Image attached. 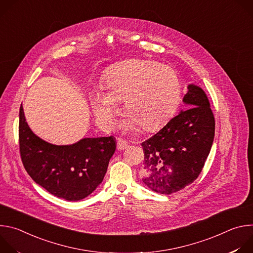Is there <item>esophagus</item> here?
Wrapping results in <instances>:
<instances>
[{"label": "esophagus", "instance_id": "1", "mask_svg": "<svg viewBox=\"0 0 253 253\" xmlns=\"http://www.w3.org/2000/svg\"><path fill=\"white\" fill-rule=\"evenodd\" d=\"M117 147L120 150H124L128 147V142L122 138H118L117 139Z\"/></svg>", "mask_w": 253, "mask_h": 253}]
</instances>
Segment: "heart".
I'll use <instances>...</instances> for the list:
<instances>
[{"label":"heart","instance_id":"heart-1","mask_svg":"<svg viewBox=\"0 0 253 253\" xmlns=\"http://www.w3.org/2000/svg\"><path fill=\"white\" fill-rule=\"evenodd\" d=\"M106 93L94 90L91 105L95 115L107 126H113L124 101L129 118L125 130L141 127L151 131L163 124L174 112L181 94L176 72L153 60L134 59L122 62L108 73L103 82Z\"/></svg>","mask_w":253,"mask_h":253}]
</instances>
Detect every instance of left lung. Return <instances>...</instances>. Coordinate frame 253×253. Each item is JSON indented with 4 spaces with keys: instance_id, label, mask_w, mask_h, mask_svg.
I'll list each match as a JSON object with an SVG mask.
<instances>
[{
    "instance_id": "obj_1",
    "label": "left lung",
    "mask_w": 253,
    "mask_h": 253,
    "mask_svg": "<svg viewBox=\"0 0 253 253\" xmlns=\"http://www.w3.org/2000/svg\"><path fill=\"white\" fill-rule=\"evenodd\" d=\"M181 110L159 132L142 142V181L152 191L171 194L191 184L199 176L210 152L215 120L205 92L190 84Z\"/></svg>"
}]
</instances>
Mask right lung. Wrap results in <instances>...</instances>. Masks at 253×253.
Returning <instances> with one entry per match:
<instances>
[{
	"label": "right lung",
	"mask_w": 253,
	"mask_h": 253,
	"mask_svg": "<svg viewBox=\"0 0 253 253\" xmlns=\"http://www.w3.org/2000/svg\"><path fill=\"white\" fill-rule=\"evenodd\" d=\"M19 116L21 158L34 181L69 201L90 195L103 181L116 149L115 138H83L72 145H54L33 133L22 105Z\"/></svg>",
	"instance_id": "obj_1"
}]
</instances>
